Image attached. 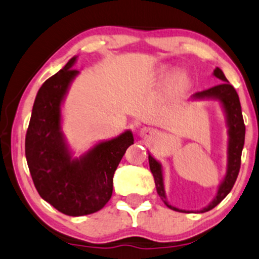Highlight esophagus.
Segmentation results:
<instances>
[{
  "label": "esophagus",
  "mask_w": 259,
  "mask_h": 259,
  "mask_svg": "<svg viewBox=\"0 0 259 259\" xmlns=\"http://www.w3.org/2000/svg\"><path fill=\"white\" fill-rule=\"evenodd\" d=\"M152 133H153L152 131L148 130V128H142V130H141V135L144 136V137H147V136L152 135Z\"/></svg>",
  "instance_id": "1"
}]
</instances>
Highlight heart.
Wrapping results in <instances>:
<instances>
[{"instance_id": "obj_1", "label": "heart", "mask_w": 259, "mask_h": 259, "mask_svg": "<svg viewBox=\"0 0 259 259\" xmlns=\"http://www.w3.org/2000/svg\"><path fill=\"white\" fill-rule=\"evenodd\" d=\"M178 85H179L180 88H184V86L186 85V80L184 79V77H179V79H178Z\"/></svg>"}]
</instances>
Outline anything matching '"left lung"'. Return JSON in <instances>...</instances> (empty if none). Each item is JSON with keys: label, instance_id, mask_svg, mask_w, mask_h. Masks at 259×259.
Returning a JSON list of instances; mask_svg holds the SVG:
<instances>
[{"label": "left lung", "instance_id": "obj_1", "mask_svg": "<svg viewBox=\"0 0 259 259\" xmlns=\"http://www.w3.org/2000/svg\"><path fill=\"white\" fill-rule=\"evenodd\" d=\"M213 75L216 77H219L220 80H222L221 84L212 86V88L207 89V90L199 91V93L194 94L193 97L195 99H204V97H212V99H220L221 100L222 105H224L225 112L227 116V123H229V163H227V173L225 177V180L222 182V184L220 185V189L218 191V195H216L213 201L208 205L207 207H205L204 210H201L202 212H206V211L211 210L215 206H218L220 202L227 196V194L230 193L231 189L235 185L236 179H237L238 173H240L241 168V155H242V149H243L244 144V133H246V126H244L243 117H242V110H241V104L240 99H238L237 91L235 90L232 85L230 84L229 80L226 79L225 74L222 73L221 69L216 68L213 70ZM149 168L154 177V183L155 188H157L158 195L163 199L164 204L166 205L169 208L175 211H182V212H186V211L179 210V208L173 207L171 205H169L165 201V193H164V186H163V175H162V166L160 164L149 155Z\"/></svg>", "mask_w": 259, "mask_h": 259}]
</instances>
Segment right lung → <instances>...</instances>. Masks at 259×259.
Masks as SVG:
<instances>
[{
  "instance_id": "obj_1",
  "label": "right lung",
  "mask_w": 259,
  "mask_h": 259,
  "mask_svg": "<svg viewBox=\"0 0 259 259\" xmlns=\"http://www.w3.org/2000/svg\"><path fill=\"white\" fill-rule=\"evenodd\" d=\"M71 58L40 86L26 135V158L41 199L69 216L101 210L112 195L113 174L127 148L130 131L102 142L79 159H71L60 132V105L77 70Z\"/></svg>"
}]
</instances>
